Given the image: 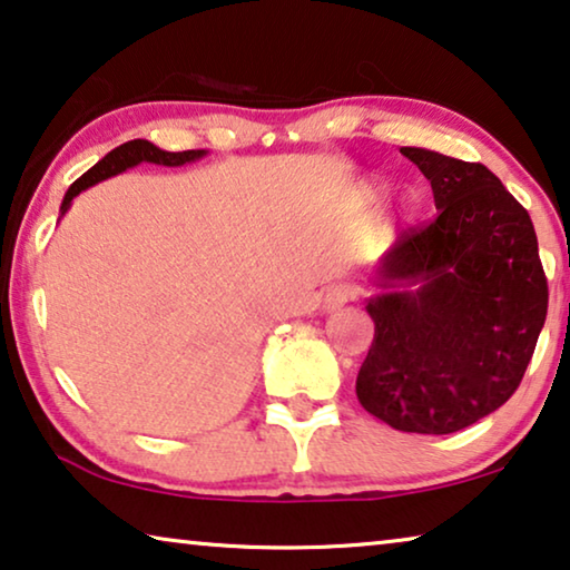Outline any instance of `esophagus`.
Listing matches in <instances>:
<instances>
[{"mask_svg":"<svg viewBox=\"0 0 570 570\" xmlns=\"http://www.w3.org/2000/svg\"><path fill=\"white\" fill-rule=\"evenodd\" d=\"M358 296V286L355 284H335L330 286L325 296H322V309L325 312H335L340 307H345L347 302Z\"/></svg>","mask_w":570,"mask_h":570,"instance_id":"34e87169","label":"esophagus"}]
</instances>
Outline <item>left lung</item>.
Returning <instances> with one entry per match:
<instances>
[{
	"instance_id": "1",
	"label": "left lung",
	"mask_w": 570,
	"mask_h": 570,
	"mask_svg": "<svg viewBox=\"0 0 570 570\" xmlns=\"http://www.w3.org/2000/svg\"><path fill=\"white\" fill-rule=\"evenodd\" d=\"M428 176L438 217L373 268L376 335L358 371L363 410L402 432L448 435L520 386L548 314L532 219L481 164L402 148Z\"/></svg>"
}]
</instances>
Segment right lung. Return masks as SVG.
Returning <instances> with one entry per match:
<instances>
[{
	"label": "right lung",
	"instance_id": "1",
	"mask_svg": "<svg viewBox=\"0 0 570 570\" xmlns=\"http://www.w3.org/2000/svg\"><path fill=\"white\" fill-rule=\"evenodd\" d=\"M207 156V150H184V153H171V150H164L158 146H153L150 140H127L122 146H117L115 150H109L105 158L97 160L95 166L89 168L87 174L76 178V181L68 186L66 197L61 202V217L66 215L68 209H71L73 199L79 197L81 191H87L89 186H95L99 181H107V178H112L117 174L127 171V168H135L140 164H156V166H168V168H176V166H186V164H194V160H199ZM58 217V219H61Z\"/></svg>",
	"mask_w": 570,
	"mask_h": 570
}]
</instances>
